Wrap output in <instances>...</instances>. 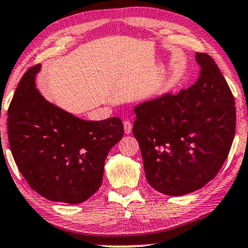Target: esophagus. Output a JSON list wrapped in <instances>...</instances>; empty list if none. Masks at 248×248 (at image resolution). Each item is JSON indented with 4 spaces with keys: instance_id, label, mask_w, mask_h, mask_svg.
<instances>
[{
    "instance_id": "1",
    "label": "esophagus",
    "mask_w": 248,
    "mask_h": 248,
    "mask_svg": "<svg viewBox=\"0 0 248 248\" xmlns=\"http://www.w3.org/2000/svg\"><path fill=\"white\" fill-rule=\"evenodd\" d=\"M124 133L129 135L131 133V130H133V124H131L129 120H126L124 122Z\"/></svg>"
}]
</instances>
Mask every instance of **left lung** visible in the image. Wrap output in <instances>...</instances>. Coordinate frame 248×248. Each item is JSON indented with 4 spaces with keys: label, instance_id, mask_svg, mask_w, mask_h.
I'll use <instances>...</instances> for the list:
<instances>
[{
    "label": "left lung",
    "instance_id": "8db88e82",
    "mask_svg": "<svg viewBox=\"0 0 248 248\" xmlns=\"http://www.w3.org/2000/svg\"><path fill=\"white\" fill-rule=\"evenodd\" d=\"M201 74L177 95L135 108L133 134L140 143L145 176L169 196L195 191L217 176L236 131L233 95L206 53H196Z\"/></svg>",
    "mask_w": 248,
    "mask_h": 248
}]
</instances>
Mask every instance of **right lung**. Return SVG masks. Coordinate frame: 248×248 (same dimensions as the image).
Wrapping results in <instances>:
<instances>
[{
  "mask_svg": "<svg viewBox=\"0 0 248 248\" xmlns=\"http://www.w3.org/2000/svg\"><path fill=\"white\" fill-rule=\"evenodd\" d=\"M39 69L25 72L10 103V150L32 190L53 202L81 203L101 187L105 158L124 124L117 117L86 121L48 103L35 88Z\"/></svg>",
  "mask_w": 248,
  "mask_h": 248,
  "instance_id": "right-lung-1",
  "label": "right lung"
}]
</instances>
